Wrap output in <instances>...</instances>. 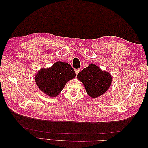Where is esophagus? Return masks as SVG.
Listing matches in <instances>:
<instances>
[{"label": "esophagus", "mask_w": 148, "mask_h": 148, "mask_svg": "<svg viewBox=\"0 0 148 148\" xmlns=\"http://www.w3.org/2000/svg\"><path fill=\"white\" fill-rule=\"evenodd\" d=\"M79 71H80V69H76L75 70V73H76V75H78V73L79 72Z\"/></svg>", "instance_id": "esophagus-1"}]
</instances>
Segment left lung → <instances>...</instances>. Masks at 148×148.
I'll return each instance as SVG.
<instances>
[{"label":"left lung","mask_w":148,"mask_h":148,"mask_svg":"<svg viewBox=\"0 0 148 148\" xmlns=\"http://www.w3.org/2000/svg\"><path fill=\"white\" fill-rule=\"evenodd\" d=\"M91 97H97L103 95L109 89L112 82L111 75L101 70L95 64H90L77 75Z\"/></svg>","instance_id":"left-lung-1"}]
</instances>
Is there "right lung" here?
Wrapping results in <instances>:
<instances>
[{"mask_svg":"<svg viewBox=\"0 0 148 148\" xmlns=\"http://www.w3.org/2000/svg\"><path fill=\"white\" fill-rule=\"evenodd\" d=\"M75 70L69 64L57 62L51 67L40 70L35 77L36 83L46 95L56 97L59 95L66 83L75 78Z\"/></svg>","mask_w":148,"mask_h":148,"instance_id":"right-lung-1","label":"right lung"}]
</instances>
